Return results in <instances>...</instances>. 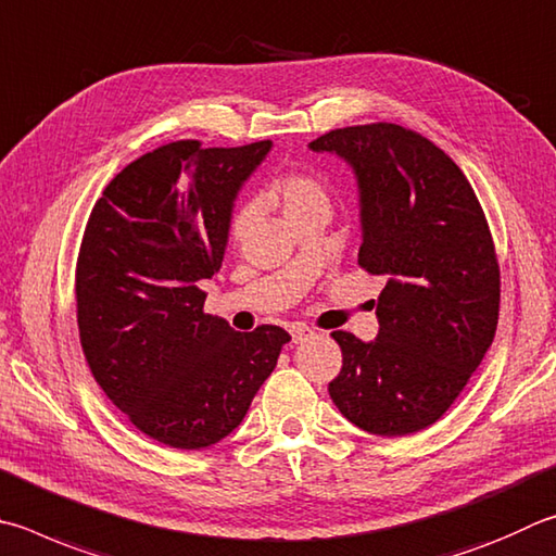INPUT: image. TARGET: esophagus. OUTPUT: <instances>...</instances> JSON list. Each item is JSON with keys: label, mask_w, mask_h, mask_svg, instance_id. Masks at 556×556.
<instances>
[{"label": "esophagus", "mask_w": 556, "mask_h": 556, "mask_svg": "<svg viewBox=\"0 0 556 556\" xmlns=\"http://www.w3.org/2000/svg\"><path fill=\"white\" fill-rule=\"evenodd\" d=\"M289 332H291V340H294V342H304L313 336V330L306 328V326H291Z\"/></svg>", "instance_id": "1"}]
</instances>
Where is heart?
Instances as JSON below:
<instances>
[{
  "mask_svg": "<svg viewBox=\"0 0 556 556\" xmlns=\"http://www.w3.org/2000/svg\"><path fill=\"white\" fill-rule=\"evenodd\" d=\"M260 204L267 208H279L291 226L299 218H304L313 211H328L330 214V187L326 179H320L304 169H291V173L279 175L271 185L262 191ZM257 224L255 206H240L228 226V240L233 248H240L250 238L252 228Z\"/></svg>",
  "mask_w": 556,
  "mask_h": 556,
  "instance_id": "obj_1",
  "label": "heart"
}]
</instances>
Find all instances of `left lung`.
<instances>
[{
  "instance_id": "8db88e82",
  "label": "left lung",
  "mask_w": 556,
  "mask_h": 556,
  "mask_svg": "<svg viewBox=\"0 0 556 556\" xmlns=\"http://www.w3.org/2000/svg\"><path fill=\"white\" fill-rule=\"evenodd\" d=\"M355 169L359 267L387 277L379 336L345 330L338 410L371 435H410L445 416L498 326L501 271L477 194L452 157L396 124L336 128L308 143Z\"/></svg>"
}]
</instances>
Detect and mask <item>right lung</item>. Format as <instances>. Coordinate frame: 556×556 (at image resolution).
<instances>
[{
  "label": "right lung",
  "mask_w": 556,
  "mask_h": 556,
  "mask_svg": "<svg viewBox=\"0 0 556 556\" xmlns=\"http://www.w3.org/2000/svg\"><path fill=\"white\" fill-rule=\"evenodd\" d=\"M271 140L201 148L177 140L109 181L77 257L79 342L99 387L163 445L201 450L230 435L291 340L238 332L204 311L233 201Z\"/></svg>",
  "instance_id": "1"
}]
</instances>
